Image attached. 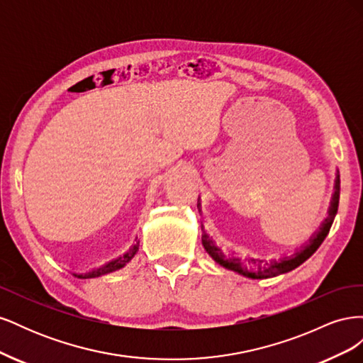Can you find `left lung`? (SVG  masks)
I'll list each match as a JSON object with an SVG mask.
<instances>
[{
  "mask_svg": "<svg viewBox=\"0 0 363 363\" xmlns=\"http://www.w3.org/2000/svg\"><path fill=\"white\" fill-rule=\"evenodd\" d=\"M339 194H340V180H339V175H337L336 183H335V194H333L332 207H330V211H328V216H327V219L324 221L321 230L313 236V239L311 240L309 245L304 247L300 252H296L295 256H291L288 259H283L280 262H274V263H271V265H263V267L259 265L255 269V268H248V267L242 265V263H240L238 259L225 256L221 250L215 247V244L212 242L211 238H208L207 233L203 235V245H204V248H206V251L208 252V255H211L212 259L216 263H219V265L227 268V269L236 271V272L242 274V276H247L250 279H268V277L279 276V274H284V272H288V271H292L296 267H300L303 262H306L307 259H309L313 255V252L318 250V247L323 244V240L325 239L328 232H330V227L333 224V219H335V216L337 213Z\"/></svg>",
  "mask_w": 363,
  "mask_h": 363,
  "instance_id": "1",
  "label": "left lung"
}]
</instances>
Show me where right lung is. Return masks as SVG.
Returning a JSON list of instances; mask_svg holds the SVG:
<instances>
[{
	"instance_id": "right-lung-1",
	"label": "right lung",
	"mask_w": 363,
	"mask_h": 363,
	"mask_svg": "<svg viewBox=\"0 0 363 363\" xmlns=\"http://www.w3.org/2000/svg\"><path fill=\"white\" fill-rule=\"evenodd\" d=\"M136 251H138V244L131 247L130 251L125 252V255H124L123 257H118L116 260H112L111 263H107L106 267H103V268H100V269H96V271H92V272H89V274H84V276H79V277H82V279H92V277L104 276V274H108V272H113V271H116V269H119V268L125 267L127 263L135 257Z\"/></svg>"
}]
</instances>
